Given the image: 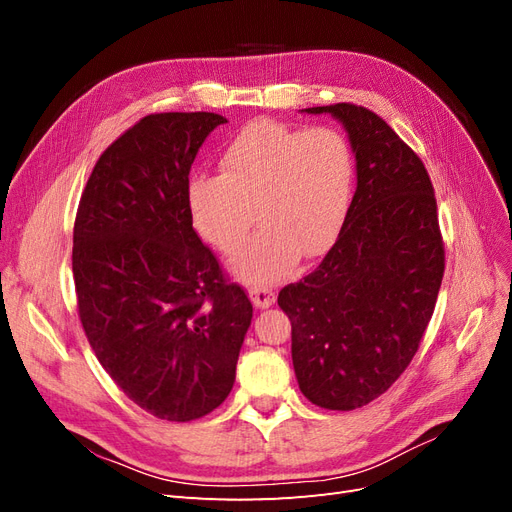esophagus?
Instances as JSON below:
<instances>
[{"instance_id":"34e87169","label":"esophagus","mask_w":512,"mask_h":512,"mask_svg":"<svg viewBox=\"0 0 512 512\" xmlns=\"http://www.w3.org/2000/svg\"><path fill=\"white\" fill-rule=\"evenodd\" d=\"M250 297L258 309H267L275 301V290L271 286H252Z\"/></svg>"}]
</instances>
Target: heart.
Here are the masks:
<instances>
[{"label":"heart","mask_w":512,"mask_h":512,"mask_svg":"<svg viewBox=\"0 0 512 512\" xmlns=\"http://www.w3.org/2000/svg\"><path fill=\"white\" fill-rule=\"evenodd\" d=\"M354 181L346 136L329 126L292 128L258 119L232 138L220 175L190 181L188 200L200 235L224 254L258 235L232 267L245 282L273 284L301 256L320 254L342 226Z\"/></svg>","instance_id":"obj_1"}]
</instances>
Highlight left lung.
Here are the masks:
<instances>
[{"label": "left lung", "instance_id": "1", "mask_svg": "<svg viewBox=\"0 0 512 512\" xmlns=\"http://www.w3.org/2000/svg\"><path fill=\"white\" fill-rule=\"evenodd\" d=\"M348 132L356 192L329 254L280 290L301 393L354 410L391 389L421 346L444 275L433 185L421 158L369 108H305Z\"/></svg>", "mask_w": 512, "mask_h": 512}]
</instances>
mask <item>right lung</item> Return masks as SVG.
<instances>
[{
    "mask_svg": "<svg viewBox=\"0 0 512 512\" xmlns=\"http://www.w3.org/2000/svg\"><path fill=\"white\" fill-rule=\"evenodd\" d=\"M215 113H156L96 162L74 222L79 318L136 406L188 423L235 384L252 303L192 228L190 168Z\"/></svg>",
    "mask_w": 512,
    "mask_h": 512,
    "instance_id": "add662e5",
    "label": "right lung"
}]
</instances>
